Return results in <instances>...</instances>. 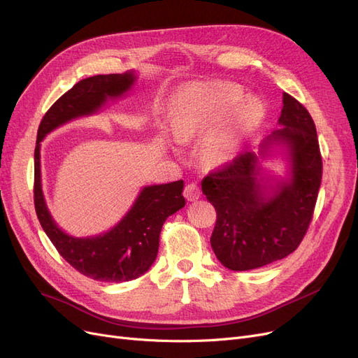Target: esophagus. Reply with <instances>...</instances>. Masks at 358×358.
Returning a JSON list of instances; mask_svg holds the SVG:
<instances>
[{"label": "esophagus", "instance_id": "1", "mask_svg": "<svg viewBox=\"0 0 358 358\" xmlns=\"http://www.w3.org/2000/svg\"><path fill=\"white\" fill-rule=\"evenodd\" d=\"M185 198L188 201H196L201 196V191L195 183H188L185 186V191H183Z\"/></svg>", "mask_w": 358, "mask_h": 358}]
</instances>
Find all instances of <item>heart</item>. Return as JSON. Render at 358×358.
<instances>
[{
  "label": "heart",
  "instance_id": "obj_1",
  "mask_svg": "<svg viewBox=\"0 0 358 358\" xmlns=\"http://www.w3.org/2000/svg\"><path fill=\"white\" fill-rule=\"evenodd\" d=\"M264 116L265 105L258 96L243 97V89L231 81H210L183 93L172 115V132L176 143L206 132L203 160L224 164L237 157Z\"/></svg>",
  "mask_w": 358,
  "mask_h": 358
}]
</instances>
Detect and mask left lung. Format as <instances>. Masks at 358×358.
Returning a JSON list of instances; mask_svg holds the SVG:
<instances>
[{
    "label": "left lung",
    "instance_id": "8db88e82",
    "mask_svg": "<svg viewBox=\"0 0 358 358\" xmlns=\"http://www.w3.org/2000/svg\"><path fill=\"white\" fill-rule=\"evenodd\" d=\"M277 129L258 151H245L203 178L202 192L217 211L211 248L231 271H249L288 257L308 230L322 180L315 122L301 103L282 93ZM282 157L284 177L269 176L262 162Z\"/></svg>",
    "mask_w": 358,
    "mask_h": 358
}]
</instances>
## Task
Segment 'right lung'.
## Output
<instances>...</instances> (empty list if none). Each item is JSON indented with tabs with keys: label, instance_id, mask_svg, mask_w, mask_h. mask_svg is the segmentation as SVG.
<instances>
[{
	"label": "right lung",
	"instance_id": "right-lung-1",
	"mask_svg": "<svg viewBox=\"0 0 358 358\" xmlns=\"http://www.w3.org/2000/svg\"><path fill=\"white\" fill-rule=\"evenodd\" d=\"M134 70L124 74L93 76L74 84L45 113L35 148V208L39 223L61 257L83 275L105 282L141 277L157 258L159 236L169 215L185 207L183 180L143 186L132 207L110 230L76 237L64 231L50 215L42 191L41 143L49 132L74 119L92 116L128 94L137 83Z\"/></svg>",
	"mask_w": 358,
	"mask_h": 358
}]
</instances>
